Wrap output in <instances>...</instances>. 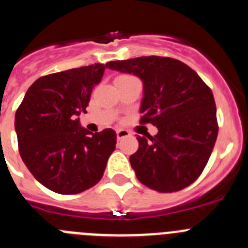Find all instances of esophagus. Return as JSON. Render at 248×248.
I'll return each mask as SVG.
<instances>
[{
	"instance_id": "34e87169",
	"label": "esophagus",
	"mask_w": 248,
	"mask_h": 248,
	"mask_svg": "<svg viewBox=\"0 0 248 248\" xmlns=\"http://www.w3.org/2000/svg\"><path fill=\"white\" fill-rule=\"evenodd\" d=\"M129 135H130V133H129L128 130H124V129H119V130H117V139L118 140L124 139V138L129 137Z\"/></svg>"
}]
</instances>
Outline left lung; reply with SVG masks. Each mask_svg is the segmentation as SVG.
<instances>
[{"label": "left lung", "instance_id": "8db88e82", "mask_svg": "<svg viewBox=\"0 0 248 248\" xmlns=\"http://www.w3.org/2000/svg\"><path fill=\"white\" fill-rule=\"evenodd\" d=\"M105 65L141 80L140 123L157 128L154 137L137 138L139 149L129 157L138 180L159 192L191 185L209 161L217 138L211 89L189 65L168 57H139Z\"/></svg>", "mask_w": 248, "mask_h": 248}]
</instances>
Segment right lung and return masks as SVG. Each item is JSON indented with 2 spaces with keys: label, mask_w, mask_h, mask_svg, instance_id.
<instances>
[{
  "label": "right lung",
  "mask_w": 248,
  "mask_h": 248,
  "mask_svg": "<svg viewBox=\"0 0 248 248\" xmlns=\"http://www.w3.org/2000/svg\"><path fill=\"white\" fill-rule=\"evenodd\" d=\"M105 68L95 63L41 77L17 109L15 130L22 160L52 191L72 195L95 185L115 149L113 129L91 133L79 122Z\"/></svg>",
  "instance_id": "right-lung-1"
}]
</instances>
